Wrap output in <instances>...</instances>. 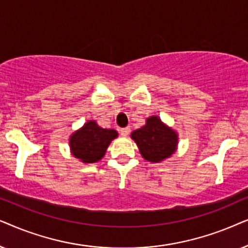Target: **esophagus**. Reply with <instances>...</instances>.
<instances>
[{
	"mask_svg": "<svg viewBox=\"0 0 248 248\" xmlns=\"http://www.w3.org/2000/svg\"><path fill=\"white\" fill-rule=\"evenodd\" d=\"M130 133V128L129 127H126V128H121L120 129V135L122 137H127L128 135Z\"/></svg>",
	"mask_w": 248,
	"mask_h": 248,
	"instance_id": "obj_1",
	"label": "esophagus"
}]
</instances>
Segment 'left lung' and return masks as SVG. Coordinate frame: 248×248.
Returning <instances> with one entry per match:
<instances>
[{"label":"left lung","mask_w":248,"mask_h":248,"mask_svg":"<svg viewBox=\"0 0 248 248\" xmlns=\"http://www.w3.org/2000/svg\"><path fill=\"white\" fill-rule=\"evenodd\" d=\"M131 140L137 144L140 153L152 163H160L172 156L178 147V133L157 115L147 118L145 124L134 130Z\"/></svg>","instance_id":"left-lung-1"}]
</instances>
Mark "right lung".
<instances>
[{
	"mask_svg": "<svg viewBox=\"0 0 248 248\" xmlns=\"http://www.w3.org/2000/svg\"><path fill=\"white\" fill-rule=\"evenodd\" d=\"M118 137V131L107 129L95 120H88L69 138L71 154L82 163H95L102 160L108 145Z\"/></svg>",
	"mask_w": 248,
	"mask_h": 248,
	"instance_id": "add662e5",
	"label": "right lung"
}]
</instances>
